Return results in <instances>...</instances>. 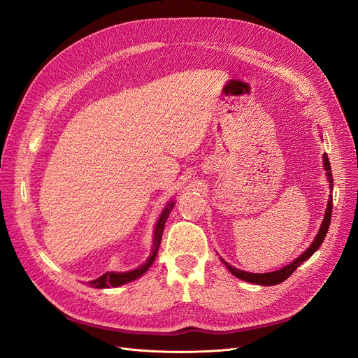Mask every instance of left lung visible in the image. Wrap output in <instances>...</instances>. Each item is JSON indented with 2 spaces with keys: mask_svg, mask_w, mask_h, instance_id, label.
Masks as SVG:
<instances>
[{
  "mask_svg": "<svg viewBox=\"0 0 358 358\" xmlns=\"http://www.w3.org/2000/svg\"><path fill=\"white\" fill-rule=\"evenodd\" d=\"M322 164H324V170H326V176H327L329 187H330V191H331L333 189V175H331L330 161H329V157L326 154L322 155ZM331 209H333V199L330 196L329 201H327L326 213H324V220L321 222V227H320V230H318V233L315 236V239H313V242L310 243V246L306 249L305 252H303L300 257H297L294 262H291L289 264H287L282 268L275 270V272H267V273H249V272H243V270L236 268L234 266L224 262V258H221V262L225 264V267L229 268L236 278L245 280V282H251V284H257V285H264V287L278 285L280 282H284L285 279H288L292 273H294V270L301 263H305L306 259H309L313 254L317 252V249L321 246L324 239H326L327 231H329V227H330V221H331Z\"/></svg>",
  "mask_w": 358,
  "mask_h": 358,
  "instance_id": "8db88e82",
  "label": "left lung"
}]
</instances>
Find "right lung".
I'll list each match as a JSON object with an SVG mask.
<instances>
[{
    "instance_id": "1",
    "label": "right lung",
    "mask_w": 358,
    "mask_h": 358,
    "mask_svg": "<svg viewBox=\"0 0 358 358\" xmlns=\"http://www.w3.org/2000/svg\"><path fill=\"white\" fill-rule=\"evenodd\" d=\"M175 200H170L166 208L162 209V212L159 213V218L155 224V230H154V239H152V251H150V255L148 257L146 262L143 264H140L137 268L128 270V272H106L104 275H101L100 278H96L94 280H90V285L92 288H110V287H121L127 282H131V280H136L137 278L143 276L149 267L154 264L155 257L158 254V248L161 245V237H162V231H164V225L166 221L169 218V215L171 212V209L175 208Z\"/></svg>"
}]
</instances>
